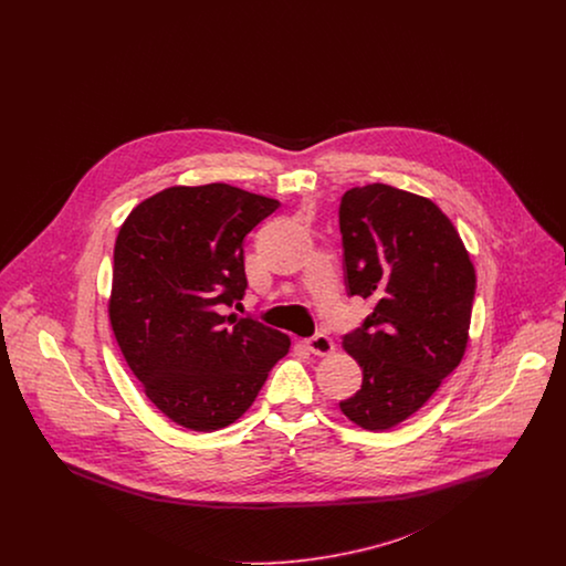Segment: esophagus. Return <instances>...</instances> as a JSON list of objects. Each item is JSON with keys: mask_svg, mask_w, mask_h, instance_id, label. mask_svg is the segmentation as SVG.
Here are the masks:
<instances>
[{"mask_svg": "<svg viewBox=\"0 0 566 566\" xmlns=\"http://www.w3.org/2000/svg\"><path fill=\"white\" fill-rule=\"evenodd\" d=\"M305 348L312 352V354H316V356H328L331 352L335 350V346H333L331 337H326L323 333H318V335L310 337V339L305 342Z\"/></svg>", "mask_w": 566, "mask_h": 566, "instance_id": "1", "label": "esophagus"}]
</instances>
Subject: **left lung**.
Instances as JSON below:
<instances>
[{
	"label": "left lung",
	"mask_w": 566,
	"mask_h": 566,
	"mask_svg": "<svg viewBox=\"0 0 566 566\" xmlns=\"http://www.w3.org/2000/svg\"><path fill=\"white\" fill-rule=\"evenodd\" d=\"M339 231L348 295L376 301L344 335L363 386L339 407L354 424L386 431L427 403L462 360L475 270L431 199L388 185L346 190Z\"/></svg>",
	"instance_id": "obj_1"
}]
</instances>
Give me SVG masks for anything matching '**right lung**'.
Segmentation results:
<instances>
[{
  "instance_id": "1",
  "label": "right lung",
  "mask_w": 566,
  "mask_h": 566,
  "mask_svg": "<svg viewBox=\"0 0 566 566\" xmlns=\"http://www.w3.org/2000/svg\"><path fill=\"white\" fill-rule=\"evenodd\" d=\"M277 208L220 182L171 187L142 201L118 231L114 337L146 397L185 429L233 424L289 354V335L224 316L248 289L243 238Z\"/></svg>"
}]
</instances>
